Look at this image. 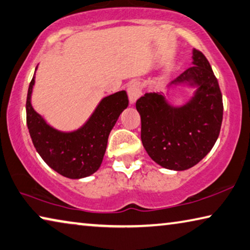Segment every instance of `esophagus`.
I'll list each match as a JSON object with an SVG mask.
<instances>
[{"instance_id":"34e87169","label":"esophagus","mask_w":250,"mask_h":250,"mask_svg":"<svg viewBox=\"0 0 250 250\" xmlns=\"http://www.w3.org/2000/svg\"><path fill=\"white\" fill-rule=\"evenodd\" d=\"M140 94H141V86L139 83L134 82L128 86V96H129L130 104H134V102L137 101V99L140 97Z\"/></svg>"}]
</instances>
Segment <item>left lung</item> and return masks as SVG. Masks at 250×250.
<instances>
[{"label": "left lung", "mask_w": 250, "mask_h": 250, "mask_svg": "<svg viewBox=\"0 0 250 250\" xmlns=\"http://www.w3.org/2000/svg\"><path fill=\"white\" fill-rule=\"evenodd\" d=\"M193 65L171 83L197 84L195 97L175 108L158 93H146L136 108L141 117V141L150 158L161 167L186 170L212 149L223 122V96L210 64L193 50Z\"/></svg>", "instance_id": "1"}]
</instances>
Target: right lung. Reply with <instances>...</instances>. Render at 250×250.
I'll list each match as a JSON object with an SVG mask.
<instances>
[{
	"label": "right lung",
	"mask_w": 250,
	"mask_h": 250,
	"mask_svg": "<svg viewBox=\"0 0 250 250\" xmlns=\"http://www.w3.org/2000/svg\"><path fill=\"white\" fill-rule=\"evenodd\" d=\"M34 77L26 98V125L31 139L49 167L71 179L92 175L100 168L109 133L129 104L125 91L102 99L88 122L73 132H61L46 124L31 105Z\"/></svg>",
	"instance_id": "obj_1"
}]
</instances>
